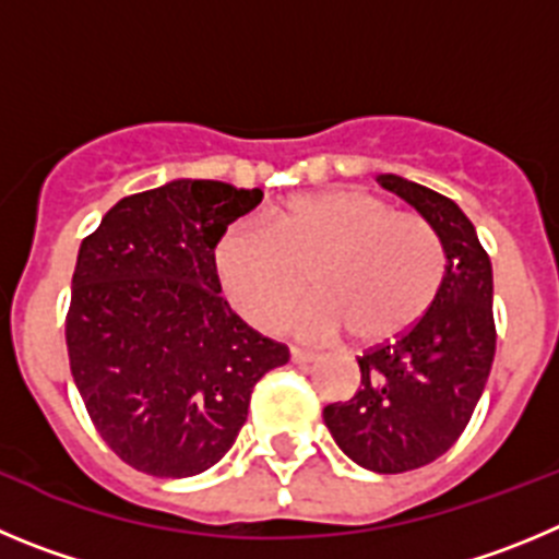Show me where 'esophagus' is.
I'll return each mask as SVG.
<instances>
[{
	"instance_id": "obj_1",
	"label": "esophagus",
	"mask_w": 559,
	"mask_h": 559,
	"mask_svg": "<svg viewBox=\"0 0 559 559\" xmlns=\"http://www.w3.org/2000/svg\"><path fill=\"white\" fill-rule=\"evenodd\" d=\"M289 356L295 365H309V361L317 359V354H311V350H304V348H289Z\"/></svg>"
}]
</instances>
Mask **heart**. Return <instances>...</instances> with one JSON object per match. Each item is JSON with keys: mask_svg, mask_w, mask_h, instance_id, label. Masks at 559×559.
Returning <instances> with one entry per match:
<instances>
[{"mask_svg": "<svg viewBox=\"0 0 559 559\" xmlns=\"http://www.w3.org/2000/svg\"><path fill=\"white\" fill-rule=\"evenodd\" d=\"M214 273L253 329H281L309 275L317 292L298 311L304 334L331 336L345 325L354 340L384 342L426 314L445 275V250L424 217L359 189H331L225 230Z\"/></svg>", "mask_w": 559, "mask_h": 559, "instance_id": "obj_1", "label": "heart"}]
</instances>
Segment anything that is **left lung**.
<instances>
[{"label":"left lung","mask_w":559,"mask_h":559,"mask_svg":"<svg viewBox=\"0 0 559 559\" xmlns=\"http://www.w3.org/2000/svg\"><path fill=\"white\" fill-rule=\"evenodd\" d=\"M379 180L437 230L445 275L415 325L356 356L361 386L345 404L325 406L323 420L356 465L404 474L445 454L479 404L496 354L492 267L454 200L399 175Z\"/></svg>","instance_id":"left-lung-1"}]
</instances>
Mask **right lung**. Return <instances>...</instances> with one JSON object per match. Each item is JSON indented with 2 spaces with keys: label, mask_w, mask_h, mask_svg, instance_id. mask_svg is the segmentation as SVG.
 I'll return each mask as SVG.
<instances>
[{
  "label": "right lung",
  "mask_w": 559,
  "mask_h": 559,
  "mask_svg": "<svg viewBox=\"0 0 559 559\" xmlns=\"http://www.w3.org/2000/svg\"><path fill=\"white\" fill-rule=\"evenodd\" d=\"M261 189L173 180L130 194L80 245L67 348L85 412L142 474L183 479L223 460L250 392L289 361L219 295L214 248Z\"/></svg>",
  "instance_id": "right-lung-1"
}]
</instances>
